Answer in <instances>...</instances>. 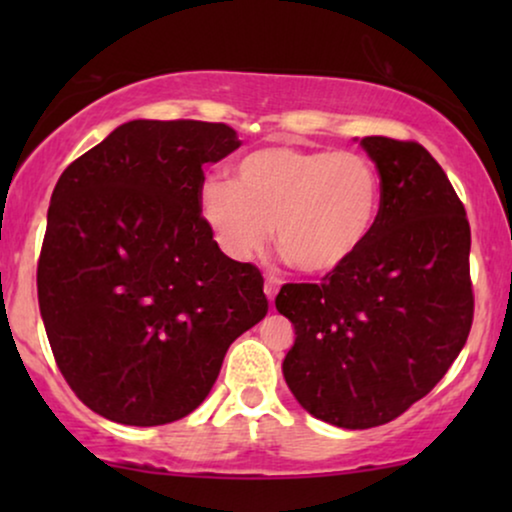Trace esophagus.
<instances>
[{
  "mask_svg": "<svg viewBox=\"0 0 512 512\" xmlns=\"http://www.w3.org/2000/svg\"><path fill=\"white\" fill-rule=\"evenodd\" d=\"M277 291H279V279L277 277H265V296H268L270 303L275 300Z\"/></svg>",
  "mask_w": 512,
  "mask_h": 512,
  "instance_id": "34e87169",
  "label": "esophagus"
}]
</instances>
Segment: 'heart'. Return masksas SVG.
<instances>
[{
  "label": "heart",
  "mask_w": 512,
  "mask_h": 512,
  "mask_svg": "<svg viewBox=\"0 0 512 512\" xmlns=\"http://www.w3.org/2000/svg\"><path fill=\"white\" fill-rule=\"evenodd\" d=\"M382 184L352 151L263 146L233 165V184L209 179L198 207L233 261L258 254L272 235L305 275L326 277L354 261L373 235Z\"/></svg>",
  "instance_id": "1"
}]
</instances>
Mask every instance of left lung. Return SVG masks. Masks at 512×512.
Segmentation results:
<instances>
[{"label":"left lung","mask_w":512,"mask_h":512,"mask_svg":"<svg viewBox=\"0 0 512 512\" xmlns=\"http://www.w3.org/2000/svg\"><path fill=\"white\" fill-rule=\"evenodd\" d=\"M382 181L373 235L321 284L275 298L296 340L282 373L312 417L370 429L403 415L443 380L473 321L466 209L429 151L361 139Z\"/></svg>","instance_id":"1"}]
</instances>
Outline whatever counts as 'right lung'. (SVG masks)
Masks as SVG:
<instances>
[{
    "mask_svg": "<svg viewBox=\"0 0 512 512\" xmlns=\"http://www.w3.org/2000/svg\"><path fill=\"white\" fill-rule=\"evenodd\" d=\"M223 123L128 121L60 174L37 268L60 373L116 424L191 415L268 312L263 277L202 221V167L240 149Z\"/></svg>",
    "mask_w": 512,
    "mask_h": 512,
    "instance_id": "obj_1",
    "label": "right lung"
}]
</instances>
